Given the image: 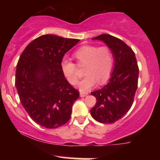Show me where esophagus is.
I'll return each instance as SVG.
<instances>
[{
	"instance_id": "34e87169",
	"label": "esophagus",
	"mask_w": 160,
	"mask_h": 160,
	"mask_svg": "<svg viewBox=\"0 0 160 160\" xmlns=\"http://www.w3.org/2000/svg\"><path fill=\"white\" fill-rule=\"evenodd\" d=\"M80 97H84V96H86V95H88V92H82V91H80Z\"/></svg>"
}]
</instances>
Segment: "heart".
Listing matches in <instances>:
<instances>
[{
    "instance_id": "b5f03b06",
    "label": "heart",
    "mask_w": 160,
    "mask_h": 160,
    "mask_svg": "<svg viewBox=\"0 0 160 160\" xmlns=\"http://www.w3.org/2000/svg\"><path fill=\"white\" fill-rule=\"evenodd\" d=\"M77 65L84 68L85 78L79 83L82 91L89 90L97 82L99 84L107 81L111 76L113 65V56L111 49L107 46L96 47L85 45L79 48L74 53ZM62 71L68 81L72 85L78 83L80 74L78 67L68 59H63L61 63Z\"/></svg>"
}]
</instances>
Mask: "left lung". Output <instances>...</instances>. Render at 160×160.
Masks as SVG:
<instances>
[{
	"instance_id": "left-lung-1",
	"label": "left lung",
	"mask_w": 160,
	"mask_h": 160,
	"mask_svg": "<svg viewBox=\"0 0 160 160\" xmlns=\"http://www.w3.org/2000/svg\"><path fill=\"white\" fill-rule=\"evenodd\" d=\"M92 40L104 41L111 49L115 66L107 85L92 92L96 103L91 109L92 117L102 123H113L129 111L138 88L139 68L135 52L122 40L103 34Z\"/></svg>"
}]
</instances>
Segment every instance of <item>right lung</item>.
<instances>
[{"label": "right lung", "instance_id": "add662e5", "mask_svg": "<svg viewBox=\"0 0 160 160\" xmlns=\"http://www.w3.org/2000/svg\"><path fill=\"white\" fill-rule=\"evenodd\" d=\"M79 41L45 34L32 40L19 57L15 86L22 105L40 126L56 128L71 118L80 93L66 80L61 63Z\"/></svg>", "mask_w": 160, "mask_h": 160}]
</instances>
